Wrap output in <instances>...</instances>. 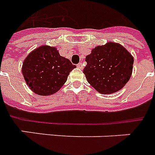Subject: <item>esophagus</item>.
<instances>
[{"label": "esophagus", "mask_w": 155, "mask_h": 155, "mask_svg": "<svg viewBox=\"0 0 155 155\" xmlns=\"http://www.w3.org/2000/svg\"><path fill=\"white\" fill-rule=\"evenodd\" d=\"M77 66H78V68H81V69H82V68H83V65H82V63H79L77 65Z\"/></svg>", "instance_id": "obj_1"}]
</instances>
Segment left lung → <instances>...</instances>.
<instances>
[{
	"label": "left lung",
	"mask_w": 155,
	"mask_h": 155,
	"mask_svg": "<svg viewBox=\"0 0 155 155\" xmlns=\"http://www.w3.org/2000/svg\"><path fill=\"white\" fill-rule=\"evenodd\" d=\"M83 69L87 82L101 94L120 91L131 78L134 59L119 43L109 41L91 50Z\"/></svg>",
	"instance_id": "obj_1"
}]
</instances>
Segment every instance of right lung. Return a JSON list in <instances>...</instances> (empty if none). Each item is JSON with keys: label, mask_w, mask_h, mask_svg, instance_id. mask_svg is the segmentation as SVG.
<instances>
[{"label": "right lung", "mask_w": 155, "mask_h": 155, "mask_svg": "<svg viewBox=\"0 0 155 155\" xmlns=\"http://www.w3.org/2000/svg\"><path fill=\"white\" fill-rule=\"evenodd\" d=\"M74 68L76 66L61 56L56 47L43 45L25 58L22 73L31 91L46 96L60 90Z\"/></svg>", "instance_id": "right-lung-1"}]
</instances>
